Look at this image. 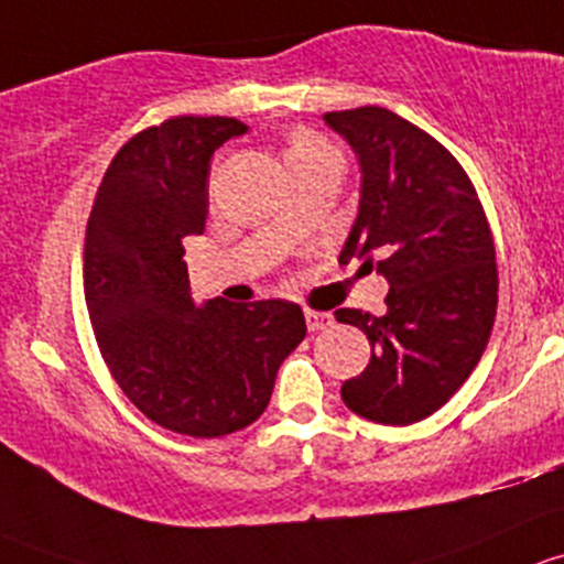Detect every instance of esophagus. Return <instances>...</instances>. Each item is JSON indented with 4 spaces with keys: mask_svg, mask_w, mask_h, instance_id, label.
Listing matches in <instances>:
<instances>
[{
    "mask_svg": "<svg viewBox=\"0 0 564 564\" xmlns=\"http://www.w3.org/2000/svg\"><path fill=\"white\" fill-rule=\"evenodd\" d=\"M306 325H310V330H325L334 325V315L330 312H306Z\"/></svg>",
    "mask_w": 564,
    "mask_h": 564,
    "instance_id": "obj_1",
    "label": "esophagus"
}]
</instances>
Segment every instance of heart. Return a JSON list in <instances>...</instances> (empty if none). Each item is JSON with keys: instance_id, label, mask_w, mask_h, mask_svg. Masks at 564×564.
<instances>
[{"instance_id": "obj_1", "label": "heart", "mask_w": 564, "mask_h": 564, "mask_svg": "<svg viewBox=\"0 0 564 564\" xmlns=\"http://www.w3.org/2000/svg\"><path fill=\"white\" fill-rule=\"evenodd\" d=\"M325 152H330V149L325 147L323 141H317V138L295 135L293 141H290L288 152H284V160L293 162V160H304V156H315V154H325Z\"/></svg>"}]
</instances>
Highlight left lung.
<instances>
[{
  "label": "left lung",
  "instance_id": "1",
  "mask_svg": "<svg viewBox=\"0 0 564 564\" xmlns=\"http://www.w3.org/2000/svg\"><path fill=\"white\" fill-rule=\"evenodd\" d=\"M325 124L352 149L358 214L339 260L361 258L388 280L386 315L339 310L371 345L341 386L356 415L408 426L443 408L478 367L497 315L495 241L454 154L386 108L334 110Z\"/></svg>",
  "mask_w": 564,
  "mask_h": 564
}]
</instances>
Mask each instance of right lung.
Listing matches in <instances>:
<instances>
[{
  "label": "right lung",
  "mask_w": 564,
  "mask_h": 564,
  "mask_svg": "<svg viewBox=\"0 0 564 564\" xmlns=\"http://www.w3.org/2000/svg\"><path fill=\"white\" fill-rule=\"evenodd\" d=\"M249 127L176 116L119 149L86 228L84 293L97 345L132 404L187 437H223L269 408L276 371L304 341L299 304H197L182 241L208 217L214 152Z\"/></svg>",
  "instance_id": "right-lung-1"
}]
</instances>
